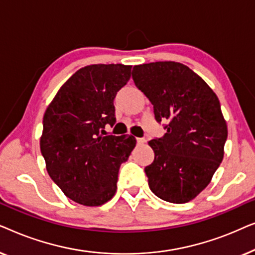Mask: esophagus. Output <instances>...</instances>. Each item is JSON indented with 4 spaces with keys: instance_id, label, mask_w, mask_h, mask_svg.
I'll list each match as a JSON object with an SVG mask.
<instances>
[{
    "instance_id": "1",
    "label": "esophagus",
    "mask_w": 255,
    "mask_h": 255,
    "mask_svg": "<svg viewBox=\"0 0 255 255\" xmlns=\"http://www.w3.org/2000/svg\"><path fill=\"white\" fill-rule=\"evenodd\" d=\"M145 142H146L145 138H137V144L138 145H142V144H145Z\"/></svg>"
}]
</instances>
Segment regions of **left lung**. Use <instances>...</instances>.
<instances>
[{
	"mask_svg": "<svg viewBox=\"0 0 255 255\" xmlns=\"http://www.w3.org/2000/svg\"><path fill=\"white\" fill-rule=\"evenodd\" d=\"M132 79L153 104L161 138L148 141L154 160L145 167L154 195L170 203L194 200L210 183L224 156L228 127L218 97L186 65L158 61L134 66Z\"/></svg>",
	"mask_w": 255,
	"mask_h": 255,
	"instance_id": "1",
	"label": "left lung"
}]
</instances>
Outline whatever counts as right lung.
<instances>
[{
  "mask_svg": "<svg viewBox=\"0 0 255 255\" xmlns=\"http://www.w3.org/2000/svg\"><path fill=\"white\" fill-rule=\"evenodd\" d=\"M131 66L90 65L66 81L43 118L40 151L48 175L72 201L99 207L113 198L135 138L103 135L116 123L114 100Z\"/></svg>",
  "mask_w": 255,
  "mask_h": 255,
  "instance_id": "1",
  "label": "right lung"
}]
</instances>
